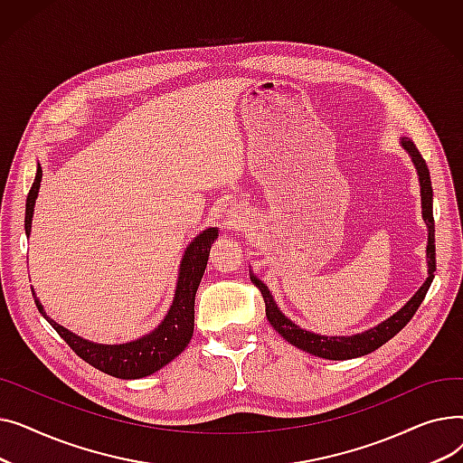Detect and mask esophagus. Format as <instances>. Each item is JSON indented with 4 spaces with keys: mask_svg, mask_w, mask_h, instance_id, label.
<instances>
[{
    "mask_svg": "<svg viewBox=\"0 0 463 463\" xmlns=\"http://www.w3.org/2000/svg\"><path fill=\"white\" fill-rule=\"evenodd\" d=\"M241 213H238V210L236 212H229V215H227V223H229V227H232V229H236V227H240V223H241Z\"/></svg>",
    "mask_w": 463,
    "mask_h": 463,
    "instance_id": "obj_1",
    "label": "esophagus"
}]
</instances>
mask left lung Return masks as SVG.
I'll return each instance as SVG.
<instances>
[{"instance_id": "1", "label": "left lung", "mask_w": 463, "mask_h": 463, "mask_svg": "<svg viewBox=\"0 0 463 463\" xmlns=\"http://www.w3.org/2000/svg\"><path fill=\"white\" fill-rule=\"evenodd\" d=\"M400 146L411 157L412 165H415V168H417V175H419L420 201H422V219H424L426 229H428V246H426L428 278L422 283V287L409 298V302L403 307H400L394 315H391V317L384 319L377 326L364 330L360 334H353V335H325V334H315V332H309L306 328H300L297 323L290 321L287 315L278 307V304H276V300L270 293V288L266 287L251 272L250 274L251 281L259 287L260 295L264 298L266 317H269L272 328L279 335H283L285 342L298 347L300 351H306L309 354H315L319 358H326V360H349V358H358V356H364V354H370L375 349H379L381 345H384L388 339L394 337L411 321V317L415 315V311L419 309V306L422 304V300L428 293V288L433 281V272H435V223H433V191H431L430 170H428V165H426L424 157L420 156V152L417 150V146L412 144L411 138L402 137Z\"/></svg>"}]
</instances>
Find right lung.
Here are the masks:
<instances>
[{"instance_id": "obj_1", "label": "right lung", "mask_w": 463, "mask_h": 463, "mask_svg": "<svg viewBox=\"0 0 463 463\" xmlns=\"http://www.w3.org/2000/svg\"><path fill=\"white\" fill-rule=\"evenodd\" d=\"M41 178L43 168L37 163L35 180L26 199V222H24L26 236L32 234V217L41 187ZM217 236V227H210L189 241L180 260L173 304H170L163 321L152 332L133 339V342L116 345L90 342V339L72 334L48 317L41 300L33 293L35 306L43 317L63 337V342L84 362H88L90 366L118 379H140L152 375L166 366L168 362H173L178 354H182V351L191 342L194 328V295H197V288L208 264L210 248Z\"/></svg>"}]
</instances>
